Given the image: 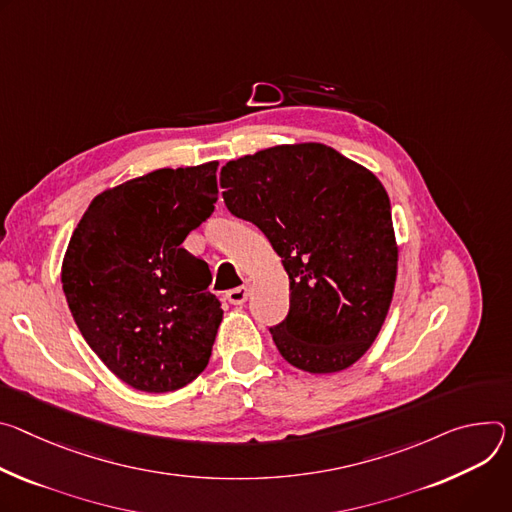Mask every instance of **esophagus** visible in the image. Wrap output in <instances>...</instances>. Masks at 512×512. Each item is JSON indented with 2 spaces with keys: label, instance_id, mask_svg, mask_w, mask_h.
<instances>
[{
  "label": "esophagus",
  "instance_id": "obj_1",
  "mask_svg": "<svg viewBox=\"0 0 512 512\" xmlns=\"http://www.w3.org/2000/svg\"><path fill=\"white\" fill-rule=\"evenodd\" d=\"M248 297H250V287H246V285L244 287H236V289L225 293V299L230 301L232 305H244L248 301Z\"/></svg>",
  "mask_w": 512,
  "mask_h": 512
}]
</instances>
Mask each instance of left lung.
<instances>
[{"label":"left lung","instance_id":"left-lung-1","mask_svg":"<svg viewBox=\"0 0 512 512\" xmlns=\"http://www.w3.org/2000/svg\"><path fill=\"white\" fill-rule=\"evenodd\" d=\"M219 185L225 207L258 227L289 274V315L270 327L280 356L311 374L360 360L386 319L399 258L382 183L309 142L230 160Z\"/></svg>","mask_w":512,"mask_h":512}]
</instances>
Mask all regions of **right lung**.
<instances>
[{"label": "right lung", "mask_w": 512, "mask_h": 512, "mask_svg": "<svg viewBox=\"0 0 512 512\" xmlns=\"http://www.w3.org/2000/svg\"><path fill=\"white\" fill-rule=\"evenodd\" d=\"M217 162L160 168L97 195L71 236L63 291L89 348L122 382L170 392L209 364L223 311L181 244L213 213Z\"/></svg>", "instance_id": "1"}]
</instances>
